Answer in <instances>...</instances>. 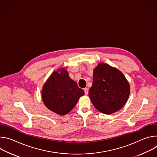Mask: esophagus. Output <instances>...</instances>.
I'll return each instance as SVG.
<instances>
[{"label": "esophagus", "mask_w": 157, "mask_h": 157, "mask_svg": "<svg viewBox=\"0 0 157 157\" xmlns=\"http://www.w3.org/2000/svg\"><path fill=\"white\" fill-rule=\"evenodd\" d=\"M84 93H85V94H86V95H87V94H88L89 90H88V89H87V87H86V88H84Z\"/></svg>", "instance_id": "34e87169"}]
</instances>
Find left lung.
Returning a JSON list of instances; mask_svg holds the SVG:
<instances>
[{
    "label": "left lung",
    "instance_id": "left-lung-1",
    "mask_svg": "<svg viewBox=\"0 0 157 157\" xmlns=\"http://www.w3.org/2000/svg\"><path fill=\"white\" fill-rule=\"evenodd\" d=\"M130 94V86L124 75L109 64L100 63L93 71V86L89 96L101 113L111 114L121 109Z\"/></svg>",
    "mask_w": 157,
    "mask_h": 157
}]
</instances>
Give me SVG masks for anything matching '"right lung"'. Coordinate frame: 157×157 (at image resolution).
<instances>
[{
	"label": "right lung",
	"instance_id": "add662e5",
	"mask_svg": "<svg viewBox=\"0 0 157 157\" xmlns=\"http://www.w3.org/2000/svg\"><path fill=\"white\" fill-rule=\"evenodd\" d=\"M55 71L42 89L43 101L50 110L59 115H65L77 104L84 94L82 89L73 81L65 70Z\"/></svg>",
	"mask_w": 157,
	"mask_h": 157
}]
</instances>
